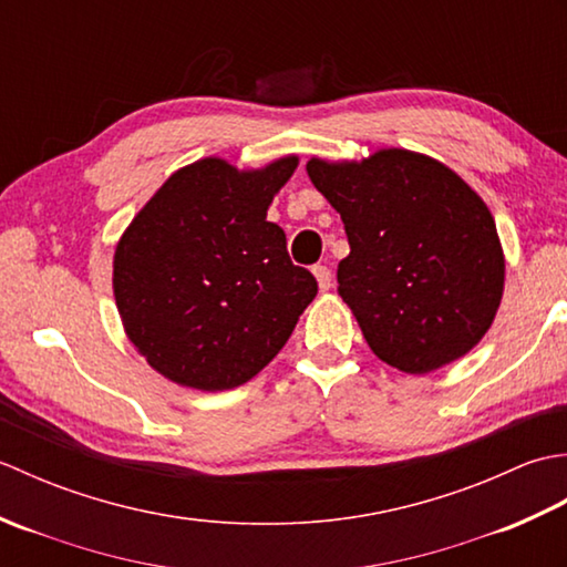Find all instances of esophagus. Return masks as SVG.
Instances as JSON below:
<instances>
[{"mask_svg":"<svg viewBox=\"0 0 567 567\" xmlns=\"http://www.w3.org/2000/svg\"><path fill=\"white\" fill-rule=\"evenodd\" d=\"M311 272H315V277H317L319 290H329V287L333 285V277H331V270L327 268V265H315Z\"/></svg>","mask_w":567,"mask_h":567,"instance_id":"obj_1","label":"esophagus"}]
</instances>
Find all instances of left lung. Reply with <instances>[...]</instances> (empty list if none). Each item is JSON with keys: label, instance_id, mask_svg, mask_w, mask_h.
<instances>
[{"label": "left lung", "instance_id": "1", "mask_svg": "<svg viewBox=\"0 0 567 567\" xmlns=\"http://www.w3.org/2000/svg\"><path fill=\"white\" fill-rule=\"evenodd\" d=\"M341 214L351 252L339 295L384 363L424 375L487 333L504 287L497 226L443 163L388 148L363 163H307Z\"/></svg>", "mask_w": 567, "mask_h": 567}]
</instances>
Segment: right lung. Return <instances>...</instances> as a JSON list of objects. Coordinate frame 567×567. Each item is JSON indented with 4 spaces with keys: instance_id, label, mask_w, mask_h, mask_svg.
<instances>
[{
    "instance_id": "add662e5",
    "label": "right lung",
    "mask_w": 567,
    "mask_h": 567,
    "mask_svg": "<svg viewBox=\"0 0 567 567\" xmlns=\"http://www.w3.org/2000/svg\"><path fill=\"white\" fill-rule=\"evenodd\" d=\"M297 158L238 173L204 158L167 177L116 246L114 297L131 343L167 380L231 390L280 353L319 285L265 221Z\"/></svg>"
}]
</instances>
